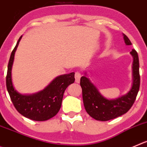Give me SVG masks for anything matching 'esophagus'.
Masks as SVG:
<instances>
[{"mask_svg":"<svg viewBox=\"0 0 147 147\" xmlns=\"http://www.w3.org/2000/svg\"><path fill=\"white\" fill-rule=\"evenodd\" d=\"M81 77H82V74L80 72L77 71V72L75 73V81H76V82H80Z\"/></svg>","mask_w":147,"mask_h":147,"instance_id":"1","label":"esophagus"}]
</instances>
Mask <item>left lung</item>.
<instances>
[{
    "instance_id": "obj_1",
    "label": "left lung",
    "mask_w": 147,
    "mask_h": 147,
    "mask_svg": "<svg viewBox=\"0 0 147 147\" xmlns=\"http://www.w3.org/2000/svg\"><path fill=\"white\" fill-rule=\"evenodd\" d=\"M126 45L131 42L126 35L123 34ZM130 54L133 57L132 86L125 94L116 99H107L100 93L98 88L94 84L87 76V73L81 78L80 85L82 89L84 105L86 113L94 119L107 121L114 119L126 113L135 102L140 86L139 61L138 53L132 50Z\"/></svg>"
}]
</instances>
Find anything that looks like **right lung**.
<instances>
[{
	"label": "right lung",
	"mask_w": 147,
	"mask_h": 147,
	"mask_svg": "<svg viewBox=\"0 0 147 147\" xmlns=\"http://www.w3.org/2000/svg\"><path fill=\"white\" fill-rule=\"evenodd\" d=\"M22 36L12 51L8 65L6 87L11 100L17 111L23 116L35 121L50 119L61 109L65 89L75 81L74 72L55 77L44 89L31 94H23L16 90L11 76L14 55Z\"/></svg>",
	"instance_id": "1"
}]
</instances>
